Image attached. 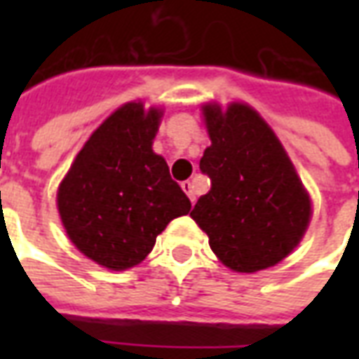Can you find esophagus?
Listing matches in <instances>:
<instances>
[{"label":"esophagus","mask_w":359,"mask_h":359,"mask_svg":"<svg viewBox=\"0 0 359 359\" xmlns=\"http://www.w3.org/2000/svg\"><path fill=\"white\" fill-rule=\"evenodd\" d=\"M180 187H182V190L187 192V196L190 198V202L194 203L196 196H194V187H192V182H190V180H184V182H182Z\"/></svg>","instance_id":"1"}]
</instances>
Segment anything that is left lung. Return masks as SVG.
Instances as JSON below:
<instances>
[{"label": "left lung", "mask_w": 359, "mask_h": 359, "mask_svg": "<svg viewBox=\"0 0 359 359\" xmlns=\"http://www.w3.org/2000/svg\"><path fill=\"white\" fill-rule=\"evenodd\" d=\"M211 146L200 169L211 190L190 217L210 236L215 256L236 273L283 262L306 233L311 202L271 126L246 103L202 107Z\"/></svg>", "instance_id": "1"}]
</instances>
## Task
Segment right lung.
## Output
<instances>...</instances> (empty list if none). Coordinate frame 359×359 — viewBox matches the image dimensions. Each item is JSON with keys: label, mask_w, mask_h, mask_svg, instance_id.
Returning a JSON list of instances; mask_svg holds the SVG:
<instances>
[{"label": "right lung", "mask_w": 359, "mask_h": 359, "mask_svg": "<svg viewBox=\"0 0 359 359\" xmlns=\"http://www.w3.org/2000/svg\"><path fill=\"white\" fill-rule=\"evenodd\" d=\"M161 115L142 102L118 107L95 128L59 184L67 236L111 271L144 262L157 234L192 208L167 161L151 149Z\"/></svg>", "instance_id": "add662e5"}]
</instances>
